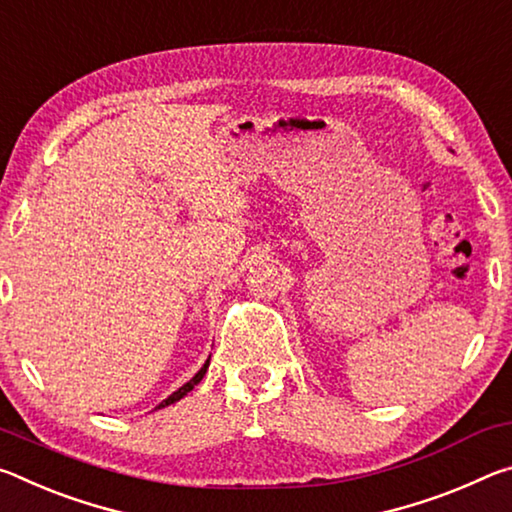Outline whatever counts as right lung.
Listing matches in <instances>:
<instances>
[{
  "label": "right lung",
  "instance_id": "obj_1",
  "mask_svg": "<svg viewBox=\"0 0 512 512\" xmlns=\"http://www.w3.org/2000/svg\"><path fill=\"white\" fill-rule=\"evenodd\" d=\"M208 363H211V358H208L206 360V363H204V367H201V370L195 374V376H192V379L188 381V383H183L181 385V388L177 390V392H172V395L170 397H167V399H163L161 401V404H158L156 408H165V406H170V404H174V401H179V399H183V397H186L188 395V392L192 390V388H195V385L201 381V379H204V374H206V370H208Z\"/></svg>",
  "mask_w": 512,
  "mask_h": 512
}]
</instances>
